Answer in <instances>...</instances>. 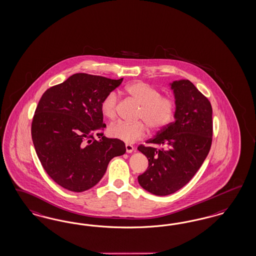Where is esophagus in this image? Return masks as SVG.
Instances as JSON below:
<instances>
[{
  "label": "esophagus",
  "mask_w": 256,
  "mask_h": 256,
  "mask_svg": "<svg viewBox=\"0 0 256 256\" xmlns=\"http://www.w3.org/2000/svg\"><path fill=\"white\" fill-rule=\"evenodd\" d=\"M133 150H134V148H133V146L132 144H126V151L128 152V153H132Z\"/></svg>",
  "instance_id": "obj_1"
}]
</instances>
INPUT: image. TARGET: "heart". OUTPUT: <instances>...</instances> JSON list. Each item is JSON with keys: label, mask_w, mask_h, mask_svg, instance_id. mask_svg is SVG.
I'll list each match as a JSON object with an SVG mask.
<instances>
[{"label": "heart", "mask_w": 256, "mask_h": 256, "mask_svg": "<svg viewBox=\"0 0 256 256\" xmlns=\"http://www.w3.org/2000/svg\"><path fill=\"white\" fill-rule=\"evenodd\" d=\"M124 92L140 104L137 118L142 119L152 130H162L174 120L176 101L170 96L162 94L159 88L144 81H136L126 86ZM118 102L119 96L115 92H108L102 100L101 112L108 119H114ZM146 130V126L141 121H117L108 128V134L112 138L132 144L144 137Z\"/></svg>", "instance_id": "1"}]
</instances>
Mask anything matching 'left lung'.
Listing matches in <instances>:
<instances>
[{
	"label": "left lung",
	"mask_w": 256,
	"mask_h": 256,
	"mask_svg": "<svg viewBox=\"0 0 256 256\" xmlns=\"http://www.w3.org/2000/svg\"><path fill=\"white\" fill-rule=\"evenodd\" d=\"M171 88L176 99L175 121L148 140V146H138L148 160L138 182L156 196L173 194L187 184L206 159L212 140L208 98L189 80L174 81Z\"/></svg>",
	"instance_id": "8db88e82"
}]
</instances>
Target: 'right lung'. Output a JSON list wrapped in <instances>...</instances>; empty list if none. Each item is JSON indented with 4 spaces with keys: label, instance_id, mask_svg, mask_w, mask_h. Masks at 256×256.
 Listing matches in <instances>:
<instances>
[{
    "label": "right lung",
    "instance_id": "1",
    "mask_svg": "<svg viewBox=\"0 0 256 256\" xmlns=\"http://www.w3.org/2000/svg\"><path fill=\"white\" fill-rule=\"evenodd\" d=\"M123 81L80 72L48 88L31 124L36 155L46 173L72 192L94 187L124 142L103 136L101 102ZM100 138L99 140L95 139Z\"/></svg>",
    "mask_w": 256,
    "mask_h": 256
}]
</instances>
